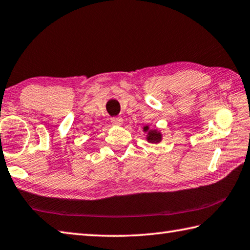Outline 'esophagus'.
<instances>
[{"label":"esophagus","mask_w":250,"mask_h":250,"mask_svg":"<svg viewBox=\"0 0 250 250\" xmlns=\"http://www.w3.org/2000/svg\"><path fill=\"white\" fill-rule=\"evenodd\" d=\"M111 122H112V125H121L122 121L119 117H113V118H111Z\"/></svg>","instance_id":"obj_1"}]
</instances>
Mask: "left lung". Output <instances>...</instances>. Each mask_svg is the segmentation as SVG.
Listing matches in <instances>:
<instances>
[{
    "mask_svg": "<svg viewBox=\"0 0 250 250\" xmlns=\"http://www.w3.org/2000/svg\"><path fill=\"white\" fill-rule=\"evenodd\" d=\"M143 131H145V132L147 133L146 135V140L148 141V142L151 143H158L161 142L162 140V134L158 132L157 130H149L148 126H144L143 128Z\"/></svg>",
    "mask_w": 250,
    "mask_h": 250,
    "instance_id": "obj_1",
    "label": "left lung"
}]
</instances>
